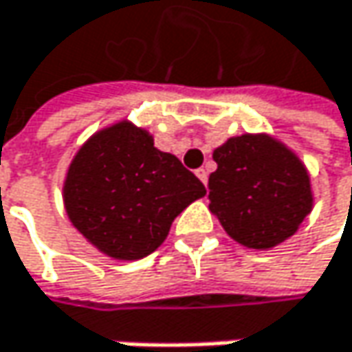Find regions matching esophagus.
<instances>
[{
    "label": "esophagus",
    "mask_w": 352,
    "mask_h": 352,
    "mask_svg": "<svg viewBox=\"0 0 352 352\" xmlns=\"http://www.w3.org/2000/svg\"><path fill=\"white\" fill-rule=\"evenodd\" d=\"M195 175L199 177V181H201L204 185H208V171H206V169H197Z\"/></svg>",
    "instance_id": "34e87169"
}]
</instances>
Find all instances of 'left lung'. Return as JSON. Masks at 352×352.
Masks as SVG:
<instances>
[{"label": "left lung", "instance_id": "1", "mask_svg": "<svg viewBox=\"0 0 352 352\" xmlns=\"http://www.w3.org/2000/svg\"><path fill=\"white\" fill-rule=\"evenodd\" d=\"M209 209L234 241L272 250L292 238L314 208L300 157L268 133L230 137L213 151Z\"/></svg>", "mask_w": 352, "mask_h": 352}]
</instances>
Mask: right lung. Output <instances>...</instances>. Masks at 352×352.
Instances as JSON below:
<instances>
[{
    "instance_id": "obj_1",
    "label": "right lung",
    "mask_w": 352,
    "mask_h": 352,
    "mask_svg": "<svg viewBox=\"0 0 352 352\" xmlns=\"http://www.w3.org/2000/svg\"><path fill=\"white\" fill-rule=\"evenodd\" d=\"M204 195V183L129 118L84 141L62 187L70 223L100 254L122 262L155 252L177 215Z\"/></svg>"
}]
</instances>
